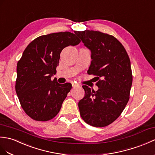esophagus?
Returning <instances> with one entry per match:
<instances>
[{"mask_svg": "<svg viewBox=\"0 0 155 155\" xmlns=\"http://www.w3.org/2000/svg\"><path fill=\"white\" fill-rule=\"evenodd\" d=\"M72 86H73V87L74 88H77V87H78V86H80V85H79L77 82H73V83H72Z\"/></svg>", "mask_w": 155, "mask_h": 155, "instance_id": "obj_1", "label": "esophagus"}]
</instances>
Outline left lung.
<instances>
[{
    "label": "left lung",
    "mask_w": 155,
    "mask_h": 155,
    "mask_svg": "<svg viewBox=\"0 0 155 155\" xmlns=\"http://www.w3.org/2000/svg\"><path fill=\"white\" fill-rule=\"evenodd\" d=\"M74 33L91 51L87 73L96 76L98 87L94 91L82 86L85 96L78 102L80 114L92 126H107L120 116L129 101L133 81L130 59L113 35L93 30Z\"/></svg>",
    "instance_id": "8db88e82"
}]
</instances>
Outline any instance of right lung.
<instances>
[{"instance_id":"1","label":"right lung","mask_w":155,"mask_h":155,"mask_svg":"<svg viewBox=\"0 0 155 155\" xmlns=\"http://www.w3.org/2000/svg\"><path fill=\"white\" fill-rule=\"evenodd\" d=\"M81 42L69 31L41 35L29 44L17 63L16 92L22 109L35 121L51 120L59 112L72 88L55 78L60 53L67 46Z\"/></svg>"}]
</instances>
